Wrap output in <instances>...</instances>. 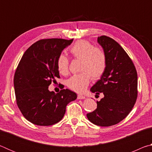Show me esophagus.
<instances>
[{
  "mask_svg": "<svg viewBox=\"0 0 152 152\" xmlns=\"http://www.w3.org/2000/svg\"><path fill=\"white\" fill-rule=\"evenodd\" d=\"M78 99H85V96H83V95H80V94H79V95H78Z\"/></svg>",
  "mask_w": 152,
  "mask_h": 152,
  "instance_id": "34e87169",
  "label": "esophagus"
}]
</instances>
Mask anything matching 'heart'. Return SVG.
<instances>
[{"mask_svg": "<svg viewBox=\"0 0 152 152\" xmlns=\"http://www.w3.org/2000/svg\"><path fill=\"white\" fill-rule=\"evenodd\" d=\"M70 51L73 57L81 60L79 74L72 76L68 80V86L77 92L85 91L91 80L101 78L107 66V58L104 51L100 48H94L91 43L81 40L72 46ZM58 69L61 74L68 72L69 60L65 56L61 54L57 61Z\"/></svg>", "mask_w": 152, "mask_h": 152, "instance_id": "b5f03b06", "label": "heart"}]
</instances>
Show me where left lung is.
<instances>
[{
	"mask_svg": "<svg viewBox=\"0 0 152 152\" xmlns=\"http://www.w3.org/2000/svg\"><path fill=\"white\" fill-rule=\"evenodd\" d=\"M107 58L104 72L91 88L104 97L87 118L94 125L109 127L117 124L132 110L137 97V74L132 60L117 42L103 35L97 39Z\"/></svg>",
	"mask_w": 152,
	"mask_h": 152,
	"instance_id": "obj_1",
	"label": "left lung"
}]
</instances>
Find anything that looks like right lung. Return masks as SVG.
<instances>
[{
  "label": "right lung",
  "mask_w": 152,
  "mask_h": 152,
  "mask_svg": "<svg viewBox=\"0 0 152 152\" xmlns=\"http://www.w3.org/2000/svg\"><path fill=\"white\" fill-rule=\"evenodd\" d=\"M73 39H47L33 43L24 53L14 76L18 107L25 119L33 124L49 126L62 119L69 102L77 94L69 89L58 93L48 87L60 78L57 61L61 51Z\"/></svg>",
  "instance_id": "obj_1"
}]
</instances>
